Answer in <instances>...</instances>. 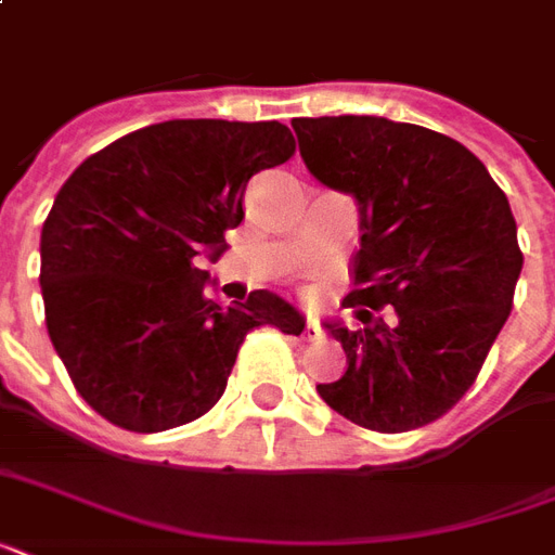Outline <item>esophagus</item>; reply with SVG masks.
Segmentation results:
<instances>
[{
	"label": "esophagus",
	"mask_w": 555,
	"mask_h": 555,
	"mask_svg": "<svg viewBox=\"0 0 555 555\" xmlns=\"http://www.w3.org/2000/svg\"><path fill=\"white\" fill-rule=\"evenodd\" d=\"M302 337L308 339V343H317V339H322V331L320 325H317V320H313L311 313L305 317V328H302Z\"/></svg>",
	"instance_id": "esophagus-1"
}]
</instances>
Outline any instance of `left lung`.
<instances>
[{
	"mask_svg": "<svg viewBox=\"0 0 555 555\" xmlns=\"http://www.w3.org/2000/svg\"><path fill=\"white\" fill-rule=\"evenodd\" d=\"M305 167L360 207L354 291L360 331L322 322L346 374L320 383L357 426L409 431L473 386L513 311L525 256L507 195L464 143L388 117H294ZM383 307L396 322L379 318Z\"/></svg>",
	"mask_w": 555,
	"mask_h": 555,
	"instance_id": "8db88e82",
	"label": "left lung"
}]
</instances>
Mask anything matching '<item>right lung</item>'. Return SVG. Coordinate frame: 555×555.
<instances>
[{
    "mask_svg": "<svg viewBox=\"0 0 555 555\" xmlns=\"http://www.w3.org/2000/svg\"><path fill=\"white\" fill-rule=\"evenodd\" d=\"M294 152L276 120H167L117 138L60 186L39 238L48 337L108 423L184 426L224 395L247 331L302 334L305 317L279 294L221 308L195 268L227 250L247 181Z\"/></svg>",
    "mask_w": 555,
    "mask_h": 555,
    "instance_id": "1",
    "label": "right lung"
}]
</instances>
